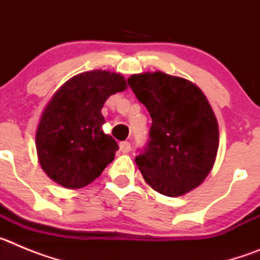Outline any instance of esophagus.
I'll return each mask as SVG.
<instances>
[{"label": "esophagus", "mask_w": 260, "mask_h": 260, "mask_svg": "<svg viewBox=\"0 0 260 260\" xmlns=\"http://www.w3.org/2000/svg\"><path fill=\"white\" fill-rule=\"evenodd\" d=\"M119 150H121L122 153H127L132 150V146H130L128 142H122V143H119Z\"/></svg>", "instance_id": "34e87169"}]
</instances>
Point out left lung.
Returning <instances> with one entry per match:
<instances>
[{"label": "left lung", "instance_id": "1", "mask_svg": "<svg viewBox=\"0 0 260 260\" xmlns=\"http://www.w3.org/2000/svg\"><path fill=\"white\" fill-rule=\"evenodd\" d=\"M127 83L152 118L150 143L135 158L147 185L172 198L197 189L219 150V123L206 95L162 71L133 74Z\"/></svg>", "mask_w": 260, "mask_h": 260}]
</instances>
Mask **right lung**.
<instances>
[{
	"instance_id": "right-lung-1",
	"label": "right lung",
	"mask_w": 260,
	"mask_h": 260,
	"mask_svg": "<svg viewBox=\"0 0 260 260\" xmlns=\"http://www.w3.org/2000/svg\"><path fill=\"white\" fill-rule=\"evenodd\" d=\"M126 88L119 73L91 70L74 75L53 93L35 137L39 164L50 180L80 189L113 161L118 144L102 132V109L110 95Z\"/></svg>"
}]
</instances>
